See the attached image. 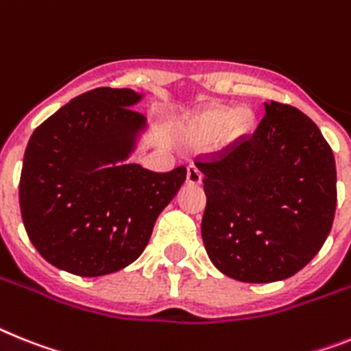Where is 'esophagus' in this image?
<instances>
[{
	"label": "esophagus",
	"mask_w": 351,
	"mask_h": 351,
	"mask_svg": "<svg viewBox=\"0 0 351 351\" xmlns=\"http://www.w3.org/2000/svg\"><path fill=\"white\" fill-rule=\"evenodd\" d=\"M187 182H189L191 185L202 184V171L194 166V164H191V166L187 167Z\"/></svg>",
	"instance_id": "obj_1"
}]
</instances>
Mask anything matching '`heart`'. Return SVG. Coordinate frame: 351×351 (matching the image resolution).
I'll return each instance as SVG.
<instances>
[{"mask_svg":"<svg viewBox=\"0 0 351 351\" xmlns=\"http://www.w3.org/2000/svg\"><path fill=\"white\" fill-rule=\"evenodd\" d=\"M255 117L250 108L212 107L199 112L191 123V137L196 143H208L219 137L223 144H232L244 139L252 132Z\"/></svg>","mask_w":351,"mask_h":351,"instance_id":"b5f03b06","label":"heart"}]
</instances>
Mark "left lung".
Listing matches in <instances>:
<instances>
[{"label": "left lung", "mask_w": 351, "mask_h": 351, "mask_svg": "<svg viewBox=\"0 0 351 351\" xmlns=\"http://www.w3.org/2000/svg\"><path fill=\"white\" fill-rule=\"evenodd\" d=\"M264 107L252 137L196 162L208 258L250 284L285 280L307 266L330 234L337 203L334 153L316 123L291 105Z\"/></svg>", "instance_id": "left-lung-1"}]
</instances>
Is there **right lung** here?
I'll return each mask as SVG.
<instances>
[{"label": "right lung", "instance_id": "obj_1", "mask_svg": "<svg viewBox=\"0 0 351 351\" xmlns=\"http://www.w3.org/2000/svg\"><path fill=\"white\" fill-rule=\"evenodd\" d=\"M143 94L99 87L71 99L32 134L19 182L21 216L35 250L78 276L119 271L144 252L187 169L126 164L146 117Z\"/></svg>", "mask_w": 351, "mask_h": 351}]
</instances>
